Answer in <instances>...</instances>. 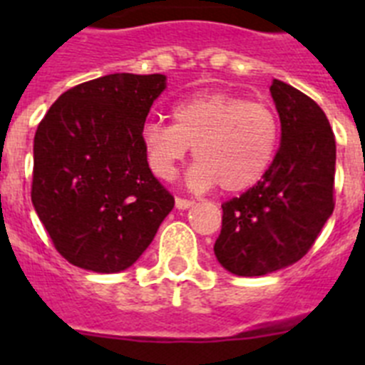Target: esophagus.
Listing matches in <instances>:
<instances>
[{
	"label": "esophagus",
	"mask_w": 365,
	"mask_h": 365,
	"mask_svg": "<svg viewBox=\"0 0 365 365\" xmlns=\"http://www.w3.org/2000/svg\"><path fill=\"white\" fill-rule=\"evenodd\" d=\"M192 205H193L192 199H182V197L175 199V206L179 208V210H186V208H190Z\"/></svg>",
	"instance_id": "obj_1"
}]
</instances>
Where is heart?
Masks as SVG:
<instances>
[{"instance_id":"obj_1","label":"heart","mask_w":365,"mask_h":365,"mask_svg":"<svg viewBox=\"0 0 365 365\" xmlns=\"http://www.w3.org/2000/svg\"><path fill=\"white\" fill-rule=\"evenodd\" d=\"M173 124H144L140 140L148 166L159 179H172L193 146L188 185L222 192H245L257 185L272 164L279 124L272 109L232 93H197L172 109Z\"/></svg>"}]
</instances>
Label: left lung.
Here are the masks:
<instances>
[{
	"label": "left lung",
	"instance_id": "8db88e82",
	"mask_svg": "<svg viewBox=\"0 0 365 365\" xmlns=\"http://www.w3.org/2000/svg\"><path fill=\"white\" fill-rule=\"evenodd\" d=\"M282 144L263 179L222 202L214 252L228 272L263 276L302 259L334 210L336 143L325 113L296 87L274 80Z\"/></svg>",
	"mask_w": 365,
	"mask_h": 365
}]
</instances>
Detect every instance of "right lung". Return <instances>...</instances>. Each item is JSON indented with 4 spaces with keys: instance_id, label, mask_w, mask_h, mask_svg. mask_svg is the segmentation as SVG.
<instances>
[{
    "instance_id": "right-lung-1",
    "label": "right lung",
    "mask_w": 365,
    "mask_h": 365,
    "mask_svg": "<svg viewBox=\"0 0 365 365\" xmlns=\"http://www.w3.org/2000/svg\"><path fill=\"white\" fill-rule=\"evenodd\" d=\"M164 87V74L100 76L60 95L38 125L32 205L60 256L80 269L133 265L175 205L140 140Z\"/></svg>"
}]
</instances>
